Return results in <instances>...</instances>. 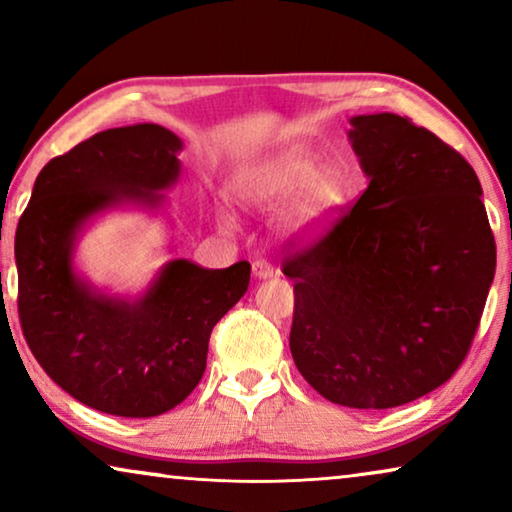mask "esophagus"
Listing matches in <instances>:
<instances>
[{
    "mask_svg": "<svg viewBox=\"0 0 512 512\" xmlns=\"http://www.w3.org/2000/svg\"><path fill=\"white\" fill-rule=\"evenodd\" d=\"M251 270H254V275L258 279H268L272 275H277L275 265H272L268 258H258V261H254V265H251Z\"/></svg>",
    "mask_w": 512,
    "mask_h": 512,
    "instance_id": "1",
    "label": "esophagus"
}]
</instances>
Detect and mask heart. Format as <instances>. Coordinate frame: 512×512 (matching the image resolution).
Wrapping results in <instances>:
<instances>
[{
    "mask_svg": "<svg viewBox=\"0 0 512 512\" xmlns=\"http://www.w3.org/2000/svg\"><path fill=\"white\" fill-rule=\"evenodd\" d=\"M256 195L270 205H286L300 198V223H321L340 205L342 191L333 172L321 170L319 160L307 153L279 158L256 179Z\"/></svg>",
    "mask_w": 512,
    "mask_h": 512,
    "instance_id": "obj_1",
    "label": "heart"
}]
</instances>
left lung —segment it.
Segmentation results:
<instances>
[{
  "label": "left lung",
  "instance_id": "obj_1",
  "mask_svg": "<svg viewBox=\"0 0 512 512\" xmlns=\"http://www.w3.org/2000/svg\"><path fill=\"white\" fill-rule=\"evenodd\" d=\"M370 184L284 258L291 354L331 403L387 410L457 373L496 270L482 188L457 149L396 114L352 118Z\"/></svg>",
  "mask_w": 512,
  "mask_h": 512
}]
</instances>
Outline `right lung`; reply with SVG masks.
<instances>
[{
  "instance_id": "obj_1",
  "label": "right lung",
  "mask_w": 512,
  "mask_h": 512,
  "mask_svg": "<svg viewBox=\"0 0 512 512\" xmlns=\"http://www.w3.org/2000/svg\"><path fill=\"white\" fill-rule=\"evenodd\" d=\"M181 142L156 123L97 132L48 160L16 228L18 317L34 359L69 396L107 415L156 417L198 387L209 335L244 296L251 265L167 263L137 303L76 279V230L118 200L158 202L177 179Z\"/></svg>"
}]
</instances>
